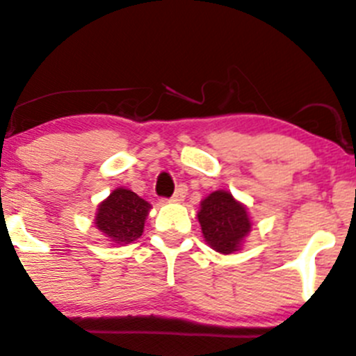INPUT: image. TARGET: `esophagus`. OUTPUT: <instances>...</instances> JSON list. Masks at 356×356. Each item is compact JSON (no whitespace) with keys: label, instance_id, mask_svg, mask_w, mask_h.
I'll use <instances>...</instances> for the list:
<instances>
[{"label":"esophagus","instance_id":"esophagus-1","mask_svg":"<svg viewBox=\"0 0 356 356\" xmlns=\"http://www.w3.org/2000/svg\"><path fill=\"white\" fill-rule=\"evenodd\" d=\"M186 194H188V186L179 184L177 189H175L174 196L170 197V203H181V201H184Z\"/></svg>","mask_w":356,"mask_h":356}]
</instances>
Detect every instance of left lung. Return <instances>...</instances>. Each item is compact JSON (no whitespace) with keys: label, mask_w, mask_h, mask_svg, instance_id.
<instances>
[{"label":"left lung","mask_w":356,"mask_h":356,"mask_svg":"<svg viewBox=\"0 0 356 356\" xmlns=\"http://www.w3.org/2000/svg\"><path fill=\"white\" fill-rule=\"evenodd\" d=\"M197 222L204 242L220 254H235L241 250L252 228L245 204L225 189L213 191L201 201Z\"/></svg>","instance_id":"1"}]
</instances>
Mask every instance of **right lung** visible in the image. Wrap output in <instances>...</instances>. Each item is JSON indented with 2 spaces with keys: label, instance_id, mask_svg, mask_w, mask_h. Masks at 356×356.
Here are the masks:
<instances>
[{
  "label": "right lung",
  "instance_id": "add662e5",
  "mask_svg": "<svg viewBox=\"0 0 356 356\" xmlns=\"http://www.w3.org/2000/svg\"><path fill=\"white\" fill-rule=\"evenodd\" d=\"M152 204L131 189L115 188L97 207L95 227L112 245H126L141 237Z\"/></svg>",
  "mask_w": 356,
  "mask_h": 356
}]
</instances>
